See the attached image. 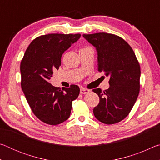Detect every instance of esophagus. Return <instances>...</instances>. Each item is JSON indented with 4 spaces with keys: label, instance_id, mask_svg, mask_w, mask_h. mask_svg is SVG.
<instances>
[{
    "label": "esophagus",
    "instance_id": "esophagus-1",
    "mask_svg": "<svg viewBox=\"0 0 160 160\" xmlns=\"http://www.w3.org/2000/svg\"><path fill=\"white\" fill-rule=\"evenodd\" d=\"M90 92V90H88V89H85L84 88H80V93L82 94H88Z\"/></svg>",
    "mask_w": 160,
    "mask_h": 160
}]
</instances>
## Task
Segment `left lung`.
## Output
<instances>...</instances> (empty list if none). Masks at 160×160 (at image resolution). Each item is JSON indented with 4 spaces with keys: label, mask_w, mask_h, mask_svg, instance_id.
Listing matches in <instances>:
<instances>
[{
    "label": "left lung",
    "mask_w": 160,
    "mask_h": 160,
    "mask_svg": "<svg viewBox=\"0 0 160 160\" xmlns=\"http://www.w3.org/2000/svg\"><path fill=\"white\" fill-rule=\"evenodd\" d=\"M82 36L96 48L98 70L110 78L107 90H92L99 97L94 115L105 124L120 122L128 115L138 96L140 64L132 48L120 37L104 32Z\"/></svg>",
    "instance_id": "1"
}]
</instances>
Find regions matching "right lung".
<instances>
[{
	"label": "right lung",
	"mask_w": 160,
	"mask_h": 160,
	"mask_svg": "<svg viewBox=\"0 0 160 160\" xmlns=\"http://www.w3.org/2000/svg\"><path fill=\"white\" fill-rule=\"evenodd\" d=\"M80 34H49L36 38L29 45L20 64L21 87L32 112L49 125H58L70 117L72 102L80 94L79 87L62 89L49 80L58 70L61 56L80 38Z\"/></svg>",
	"instance_id": "add662e5"
}]
</instances>
